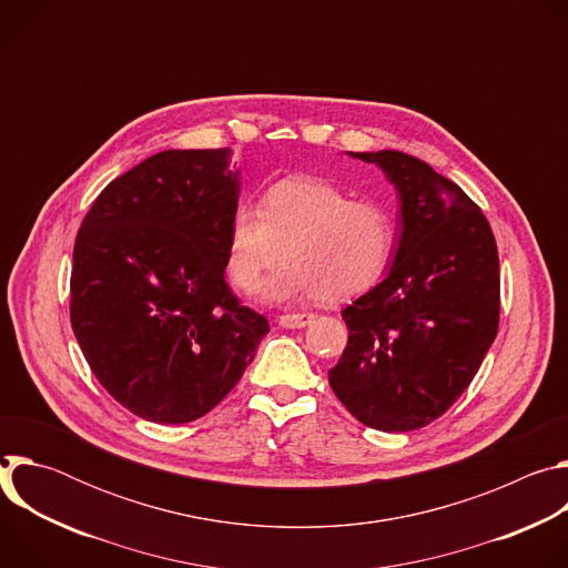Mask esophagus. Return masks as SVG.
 <instances>
[{"instance_id": "esophagus-1", "label": "esophagus", "mask_w": 568, "mask_h": 568, "mask_svg": "<svg viewBox=\"0 0 568 568\" xmlns=\"http://www.w3.org/2000/svg\"><path fill=\"white\" fill-rule=\"evenodd\" d=\"M312 318H314V314H283V316H278V326L290 328V331L305 328V326H310Z\"/></svg>"}]
</instances>
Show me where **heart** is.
<instances>
[{
    "label": "heart",
    "instance_id": "b5f03b06",
    "mask_svg": "<svg viewBox=\"0 0 568 568\" xmlns=\"http://www.w3.org/2000/svg\"><path fill=\"white\" fill-rule=\"evenodd\" d=\"M397 247L393 215L375 202H353L333 182L287 178L272 184L261 211L240 202L226 231V270L235 287L254 290L283 258L261 296L274 303L346 301L371 290Z\"/></svg>",
    "mask_w": 568,
    "mask_h": 568
}]
</instances>
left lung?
I'll use <instances>...</instances> for the list:
<instances>
[{"mask_svg": "<svg viewBox=\"0 0 568 568\" xmlns=\"http://www.w3.org/2000/svg\"><path fill=\"white\" fill-rule=\"evenodd\" d=\"M348 154L393 184L399 233L384 281L342 312L348 346L328 379L362 425L414 432L460 397L497 337V242L463 189L418 156Z\"/></svg>", "mask_w": 568, "mask_h": 568, "instance_id": "left-lung-1", "label": "left lung"}]
</instances>
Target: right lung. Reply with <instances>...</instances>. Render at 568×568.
I'll return each mask as SVG.
<instances>
[{"label": "right lung", "instance_id": "obj_1", "mask_svg": "<svg viewBox=\"0 0 568 568\" xmlns=\"http://www.w3.org/2000/svg\"><path fill=\"white\" fill-rule=\"evenodd\" d=\"M231 154L148 156L105 186L75 235L73 335L103 388L150 423L209 414L270 333L224 278L240 197Z\"/></svg>", "mask_w": 568, "mask_h": 568}]
</instances>
